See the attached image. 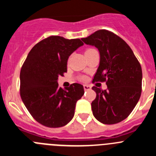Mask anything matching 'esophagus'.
<instances>
[{"label":"esophagus","instance_id":"34e87169","mask_svg":"<svg viewBox=\"0 0 156 156\" xmlns=\"http://www.w3.org/2000/svg\"><path fill=\"white\" fill-rule=\"evenodd\" d=\"M83 88H84L85 90H89L91 89V87L89 86V85H83Z\"/></svg>","mask_w":156,"mask_h":156}]
</instances>
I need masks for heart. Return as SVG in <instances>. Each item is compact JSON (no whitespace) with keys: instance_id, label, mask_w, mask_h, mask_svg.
I'll use <instances>...</instances> for the list:
<instances>
[{"instance_id":"1","label":"heart","mask_w":156,"mask_h":156,"mask_svg":"<svg viewBox=\"0 0 156 156\" xmlns=\"http://www.w3.org/2000/svg\"><path fill=\"white\" fill-rule=\"evenodd\" d=\"M94 49H87L86 51H85V52H84V54H87V53H89V52H90V51H94Z\"/></svg>"}]
</instances>
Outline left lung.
<instances>
[{"label":"left lung","instance_id":"obj_1","mask_svg":"<svg viewBox=\"0 0 156 156\" xmlns=\"http://www.w3.org/2000/svg\"><path fill=\"white\" fill-rule=\"evenodd\" d=\"M84 44L95 47L100 62L93 81H106L108 88L93 87L96 98L92 101L94 116L104 124H115L125 119L138 102L141 94L142 70L129 45L108 30H98Z\"/></svg>","mask_w":156,"mask_h":156}]
</instances>
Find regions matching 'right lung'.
Segmentation results:
<instances>
[{"label":"right lung","instance_id":"add662e5","mask_svg":"<svg viewBox=\"0 0 156 156\" xmlns=\"http://www.w3.org/2000/svg\"><path fill=\"white\" fill-rule=\"evenodd\" d=\"M83 43L80 39L51 36L32 48L20 72L21 98L34 119L48 127H61L73 118L76 101L84 90L73 83L59 87L58 80L67 72L71 54Z\"/></svg>","mask_w":156,"mask_h":156}]
</instances>
